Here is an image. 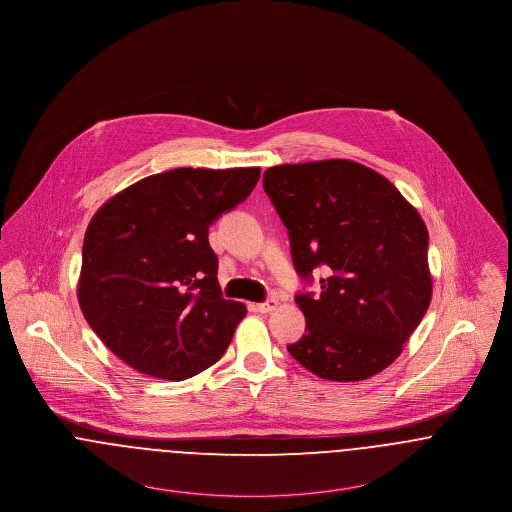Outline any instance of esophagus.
Listing matches in <instances>:
<instances>
[{"label": "esophagus", "instance_id": "esophagus-1", "mask_svg": "<svg viewBox=\"0 0 512 512\" xmlns=\"http://www.w3.org/2000/svg\"><path fill=\"white\" fill-rule=\"evenodd\" d=\"M276 307H278V301L276 300H267L255 305V309H257L259 313H272Z\"/></svg>", "mask_w": 512, "mask_h": 512}]
</instances>
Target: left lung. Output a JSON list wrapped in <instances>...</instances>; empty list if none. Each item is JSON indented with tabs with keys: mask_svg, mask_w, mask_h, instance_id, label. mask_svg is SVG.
I'll return each mask as SVG.
<instances>
[{
	"mask_svg": "<svg viewBox=\"0 0 512 512\" xmlns=\"http://www.w3.org/2000/svg\"><path fill=\"white\" fill-rule=\"evenodd\" d=\"M263 187L288 228L305 334L288 346L317 377L350 383L389 367L431 301L427 228L391 181L352 160L272 166Z\"/></svg>",
	"mask_w": 512,
	"mask_h": 512,
	"instance_id": "obj_1",
	"label": "left lung"
}]
</instances>
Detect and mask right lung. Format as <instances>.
<instances>
[{"label":"right lung","instance_id":"add662e5","mask_svg":"<svg viewBox=\"0 0 512 512\" xmlns=\"http://www.w3.org/2000/svg\"><path fill=\"white\" fill-rule=\"evenodd\" d=\"M259 176V168H176L129 185L92 216L79 305L129 367L183 381L222 358L247 309L222 298L209 226Z\"/></svg>","mask_w":512,"mask_h":512}]
</instances>
